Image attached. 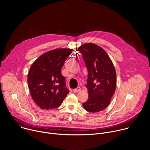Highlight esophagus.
<instances>
[{
  "mask_svg": "<svg viewBox=\"0 0 150 150\" xmlns=\"http://www.w3.org/2000/svg\"><path fill=\"white\" fill-rule=\"evenodd\" d=\"M80 90H81V88H80V87H77L76 88H74V89L73 90V91H74V92H80Z\"/></svg>",
  "mask_w": 150,
  "mask_h": 150,
  "instance_id": "obj_1",
  "label": "esophagus"
}]
</instances>
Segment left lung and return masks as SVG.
<instances>
[{"mask_svg": "<svg viewBox=\"0 0 150 150\" xmlns=\"http://www.w3.org/2000/svg\"><path fill=\"white\" fill-rule=\"evenodd\" d=\"M82 54L88 70L86 85L88 99L83 103L85 110L98 112L105 109L110 103L116 88V74L110 58L100 47L86 43L78 48Z\"/></svg>", "mask_w": 150, "mask_h": 150, "instance_id": "left-lung-1", "label": "left lung"}]
</instances>
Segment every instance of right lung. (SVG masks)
Wrapping results in <instances>:
<instances>
[{"instance_id": "1", "label": "right lung", "mask_w": 150, "mask_h": 150, "mask_svg": "<svg viewBox=\"0 0 150 150\" xmlns=\"http://www.w3.org/2000/svg\"><path fill=\"white\" fill-rule=\"evenodd\" d=\"M72 49L57 48L41 55L29 69L28 84L35 103L42 109L61 105L70 92L61 70Z\"/></svg>"}]
</instances>
